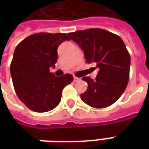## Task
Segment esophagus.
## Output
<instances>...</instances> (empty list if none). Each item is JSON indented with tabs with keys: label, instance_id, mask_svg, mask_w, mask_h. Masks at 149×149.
I'll list each match as a JSON object with an SVG mask.
<instances>
[{
	"label": "esophagus",
	"instance_id": "esophagus-1",
	"mask_svg": "<svg viewBox=\"0 0 149 149\" xmlns=\"http://www.w3.org/2000/svg\"><path fill=\"white\" fill-rule=\"evenodd\" d=\"M80 80H81V79L79 77H73V81H74V82H77V81H79Z\"/></svg>",
	"mask_w": 149,
	"mask_h": 149
}]
</instances>
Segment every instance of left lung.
Returning <instances> with one entry per match:
<instances>
[{
	"label": "left lung",
	"mask_w": 149,
	"mask_h": 149,
	"mask_svg": "<svg viewBox=\"0 0 149 149\" xmlns=\"http://www.w3.org/2000/svg\"><path fill=\"white\" fill-rule=\"evenodd\" d=\"M84 51L88 64L98 68L95 80L84 77L87 90L81 100L96 109L106 108L120 97L129 80L130 55L118 35L101 29H88L68 33Z\"/></svg>",
	"instance_id": "left-lung-1"
}]
</instances>
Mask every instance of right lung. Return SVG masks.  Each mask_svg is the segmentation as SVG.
<instances>
[{
	"label": "right lung",
	"instance_id": "right-lung-1",
	"mask_svg": "<svg viewBox=\"0 0 149 149\" xmlns=\"http://www.w3.org/2000/svg\"><path fill=\"white\" fill-rule=\"evenodd\" d=\"M65 33H39L18 44L10 65L13 84L21 102L32 111H51L61 102L62 91L73 81L71 74L56 77L49 72L57 61V48Z\"/></svg>",
	"mask_w": 149,
	"mask_h": 149
}]
</instances>
